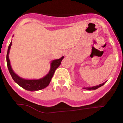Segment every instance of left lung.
Listing matches in <instances>:
<instances>
[{
    "mask_svg": "<svg viewBox=\"0 0 123 123\" xmlns=\"http://www.w3.org/2000/svg\"><path fill=\"white\" fill-rule=\"evenodd\" d=\"M106 81H105V82H104V83L101 84H99V85H97L96 86H94V87H84V89H87V90H95L97 89H98V88L100 87H102V86L104 85V84L106 83Z\"/></svg>",
    "mask_w": 123,
    "mask_h": 123,
    "instance_id": "obj_1",
    "label": "left lung"
}]
</instances>
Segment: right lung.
Masks as SVG:
<instances>
[{
    "instance_id": "1",
    "label": "right lung",
    "mask_w": 123,
    "mask_h": 123,
    "mask_svg": "<svg viewBox=\"0 0 123 123\" xmlns=\"http://www.w3.org/2000/svg\"><path fill=\"white\" fill-rule=\"evenodd\" d=\"M12 42H10V44L8 46V51H7L6 63H7V67H8V70H9L10 74L11 76L12 77L14 81L16 83L18 84L19 86H21L25 89L29 91H39V90L43 89L48 86L52 78L54 76L55 70L60 65L61 62H62V60L63 59L64 56L61 57L59 59L54 60L52 61L50 64V69L49 72L44 78H41L39 79H25L18 76V75L13 71L12 68L11 67L8 54H9L10 49L11 45H12Z\"/></svg>"
}]
</instances>
